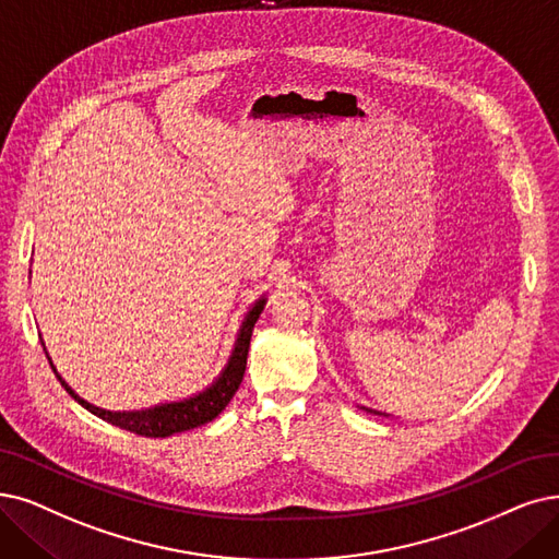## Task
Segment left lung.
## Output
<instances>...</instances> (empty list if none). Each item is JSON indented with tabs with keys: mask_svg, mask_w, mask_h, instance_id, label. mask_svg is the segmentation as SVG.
<instances>
[{
	"mask_svg": "<svg viewBox=\"0 0 559 559\" xmlns=\"http://www.w3.org/2000/svg\"><path fill=\"white\" fill-rule=\"evenodd\" d=\"M367 413H376V415H383V413H378V411H371V408H365Z\"/></svg>",
	"mask_w": 559,
	"mask_h": 559,
	"instance_id": "1",
	"label": "left lung"
}]
</instances>
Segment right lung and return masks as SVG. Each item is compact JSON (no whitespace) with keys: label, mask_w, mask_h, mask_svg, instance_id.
I'll return each mask as SVG.
<instances>
[{"label":"right lung","mask_w":559,"mask_h":559,"mask_svg":"<svg viewBox=\"0 0 559 559\" xmlns=\"http://www.w3.org/2000/svg\"><path fill=\"white\" fill-rule=\"evenodd\" d=\"M263 305H265V298L257 300L254 307L248 311V317H245V321L240 325V332H238L236 346H234V353L229 357L225 371H222L215 378V383L211 388H206L204 392H199L190 399L171 401V404H163V406L146 408V411L115 413V411H105V408L88 404V401H84L80 394H75V390L69 383H66L59 373H57V378H59V383L63 385V390L69 392L82 408H86L88 413H94L96 417H100L109 424H115V427L126 429L130 433H138V436H144V438H167V436H174V433L197 429V427H202V424L215 419L222 411H225L229 401L234 399L236 390L240 388L245 365H248L252 330H254V323H257L259 314L263 311ZM48 360H50V357H48Z\"/></svg>","instance_id":"obj_1"}]
</instances>
